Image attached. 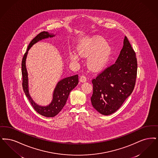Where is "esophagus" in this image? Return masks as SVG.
Returning <instances> with one entry per match:
<instances>
[{
  "label": "esophagus",
  "mask_w": 158,
  "mask_h": 158,
  "mask_svg": "<svg viewBox=\"0 0 158 158\" xmlns=\"http://www.w3.org/2000/svg\"><path fill=\"white\" fill-rule=\"evenodd\" d=\"M80 81L81 82H85V81H87V77H85V76H84V75H82V76L80 77Z\"/></svg>",
  "instance_id": "34e87169"
}]
</instances>
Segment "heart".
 <instances>
[{
	"label": "heart",
	"instance_id": "1",
	"mask_svg": "<svg viewBox=\"0 0 158 158\" xmlns=\"http://www.w3.org/2000/svg\"><path fill=\"white\" fill-rule=\"evenodd\" d=\"M78 54L82 57H87L88 67L93 71L103 69L110 59L111 49L106 41L100 37H94L77 48ZM72 58L77 60L76 54L71 55Z\"/></svg>",
	"mask_w": 158,
	"mask_h": 158
}]
</instances>
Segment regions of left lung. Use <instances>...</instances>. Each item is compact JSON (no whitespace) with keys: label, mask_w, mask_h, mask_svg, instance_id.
Wrapping results in <instances>:
<instances>
[{"label":"left lung","mask_w":158,"mask_h":158,"mask_svg":"<svg viewBox=\"0 0 158 158\" xmlns=\"http://www.w3.org/2000/svg\"><path fill=\"white\" fill-rule=\"evenodd\" d=\"M116 62L93 78L91 97L94 108L103 115L116 111L134 89L137 77L136 53L126 36Z\"/></svg>","instance_id":"obj_1"}]
</instances>
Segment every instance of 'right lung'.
I'll return each instance as SVG.
<instances>
[{
	"label": "right lung",
	"instance_id": "right-lung-1",
	"mask_svg": "<svg viewBox=\"0 0 158 158\" xmlns=\"http://www.w3.org/2000/svg\"><path fill=\"white\" fill-rule=\"evenodd\" d=\"M54 35L49 34L48 32L43 31L37 35L31 41L28 45L27 52L23 56L22 61V87L23 91L27 97L30 103L34 107V110L40 114L47 117H54L58 114L65 106L68 99L70 91L74 89L78 83V76L77 74L65 78L58 82L53 94V99L52 102L47 106L42 107L38 106L32 100L29 94L27 73L25 65V61L27 56V51L30 48L40 40L48 37H53Z\"/></svg>",
	"mask_w": 158,
	"mask_h": 158
}]
</instances>
